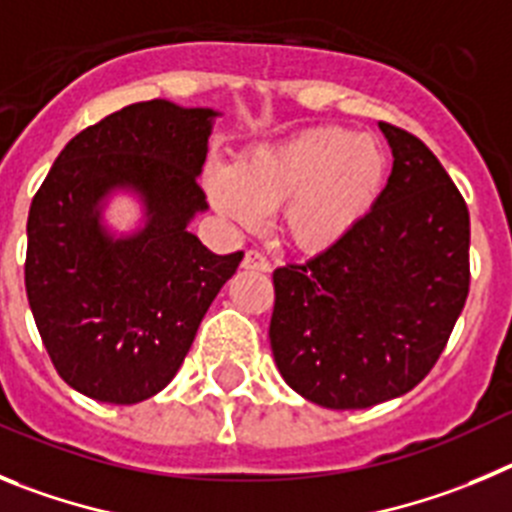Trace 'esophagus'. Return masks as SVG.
<instances>
[{
	"mask_svg": "<svg viewBox=\"0 0 512 512\" xmlns=\"http://www.w3.org/2000/svg\"><path fill=\"white\" fill-rule=\"evenodd\" d=\"M242 265H245L247 270H260V273H267V270H270V262H267V257L257 250H247Z\"/></svg>",
	"mask_w": 512,
	"mask_h": 512,
	"instance_id": "obj_1",
	"label": "esophagus"
}]
</instances>
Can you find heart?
Here are the masks:
<instances>
[{"label": "heart", "instance_id": "1", "mask_svg": "<svg viewBox=\"0 0 512 512\" xmlns=\"http://www.w3.org/2000/svg\"><path fill=\"white\" fill-rule=\"evenodd\" d=\"M388 173V153L372 135L311 127L288 140L257 145L229 168L206 173L216 209L242 227L283 206L288 239L301 250H326L372 209Z\"/></svg>", "mask_w": 512, "mask_h": 512}]
</instances>
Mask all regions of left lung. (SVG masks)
Instances as JSON below:
<instances>
[{
	"instance_id": "1",
	"label": "left lung",
	"mask_w": 512,
	"mask_h": 512,
	"mask_svg": "<svg viewBox=\"0 0 512 512\" xmlns=\"http://www.w3.org/2000/svg\"><path fill=\"white\" fill-rule=\"evenodd\" d=\"M393 170L336 245L273 273L270 347L290 388L334 411L413 390L444 352L469 293V211L411 132L380 122Z\"/></svg>"
}]
</instances>
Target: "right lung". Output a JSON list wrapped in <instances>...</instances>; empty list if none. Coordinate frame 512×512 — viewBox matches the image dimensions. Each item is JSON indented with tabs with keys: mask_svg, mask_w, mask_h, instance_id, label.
Wrapping results in <instances>:
<instances>
[{
	"mask_svg": "<svg viewBox=\"0 0 512 512\" xmlns=\"http://www.w3.org/2000/svg\"><path fill=\"white\" fill-rule=\"evenodd\" d=\"M214 109L153 99L78 132L27 216L25 288L55 370L101 403L153 398L176 377L242 252L214 255L188 232L209 209L199 176ZM112 190H132L146 224L114 238L100 224Z\"/></svg>",
	"mask_w": 512,
	"mask_h": 512,
	"instance_id": "right-lung-1",
	"label": "right lung"
}]
</instances>
